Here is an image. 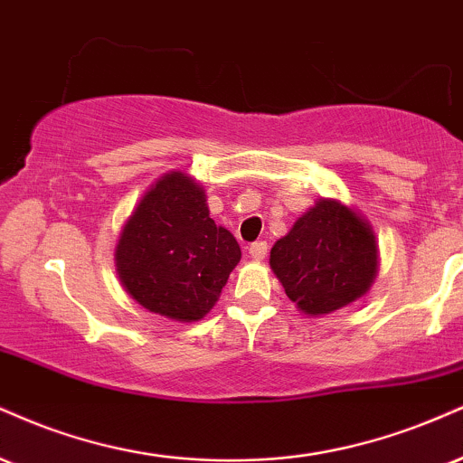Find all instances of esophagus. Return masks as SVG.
Segmentation results:
<instances>
[{
  "mask_svg": "<svg viewBox=\"0 0 463 463\" xmlns=\"http://www.w3.org/2000/svg\"><path fill=\"white\" fill-rule=\"evenodd\" d=\"M248 252L254 260H263L267 256V243L265 241H256V243H252V246H250Z\"/></svg>",
  "mask_w": 463,
  "mask_h": 463,
  "instance_id": "1",
  "label": "esophagus"
}]
</instances>
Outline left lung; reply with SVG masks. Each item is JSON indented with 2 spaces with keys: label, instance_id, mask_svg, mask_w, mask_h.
<instances>
[{
  "label": "left lung",
  "instance_id": "1",
  "mask_svg": "<svg viewBox=\"0 0 463 463\" xmlns=\"http://www.w3.org/2000/svg\"><path fill=\"white\" fill-rule=\"evenodd\" d=\"M269 267L306 317H323L364 298L380 269L371 222L338 198H319L274 243Z\"/></svg>",
  "mask_w": 463,
  "mask_h": 463
}]
</instances>
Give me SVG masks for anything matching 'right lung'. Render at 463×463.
<instances>
[{
	"label": "right lung",
	"instance_id": "right-lung-1",
	"mask_svg": "<svg viewBox=\"0 0 463 463\" xmlns=\"http://www.w3.org/2000/svg\"><path fill=\"white\" fill-rule=\"evenodd\" d=\"M114 260L122 287L142 308L192 323L220 299L241 248L231 231L211 220L196 178L170 170L127 217Z\"/></svg>",
	"mask_w": 463,
	"mask_h": 463
}]
</instances>
